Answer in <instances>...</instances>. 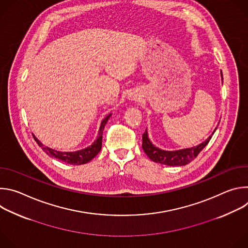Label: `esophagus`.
<instances>
[{"mask_svg":"<svg viewBox=\"0 0 248 248\" xmlns=\"http://www.w3.org/2000/svg\"><path fill=\"white\" fill-rule=\"evenodd\" d=\"M139 97H140V96H139L138 94H135V93H130V94L128 95L129 100H133V101H134V100H135V101H136V100H138V99H139Z\"/></svg>","mask_w":248,"mask_h":248,"instance_id":"1","label":"esophagus"}]
</instances>
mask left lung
I'll use <instances>...</instances> for the list:
<instances>
[{
    "label": "left lung",
    "instance_id": "8db88e82",
    "mask_svg": "<svg viewBox=\"0 0 248 248\" xmlns=\"http://www.w3.org/2000/svg\"><path fill=\"white\" fill-rule=\"evenodd\" d=\"M221 77L223 79V74L221 72ZM217 128L212 133V135L214 134ZM212 135H210L204 142L200 143L197 146L191 147V148H186V149H182V150H175V151H166L162 150L152 144L148 137V131L147 128L145 132L142 135V149L146 153V155L150 158L155 163H160L164 164L167 166H185L188 163H190L193 159L197 157V155L202 151V149L209 143L210 139L212 138Z\"/></svg>",
    "mask_w": 248,
    "mask_h": 248
}]
</instances>
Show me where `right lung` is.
Masks as SVG:
<instances>
[{"label":"right lung","instance_id":"obj_1","mask_svg":"<svg viewBox=\"0 0 248 248\" xmlns=\"http://www.w3.org/2000/svg\"><path fill=\"white\" fill-rule=\"evenodd\" d=\"M112 114L108 115L107 117H106L102 123H101V125H100V128H99V131H98V136H97V139L94 141V142L84 148V149H81V150H78V151H75V152H61V151H57V150H54V149H51L47 146H44L40 141L35 137V141H36L37 144L42 148V150L44 152H46L50 157H54L60 161H62L66 164H70V165H82V164H86L88 163L89 161H91L101 150L102 148V134H103V130H104V127H105V124H107L109 118L111 117Z\"/></svg>","mask_w":248,"mask_h":248}]
</instances>
